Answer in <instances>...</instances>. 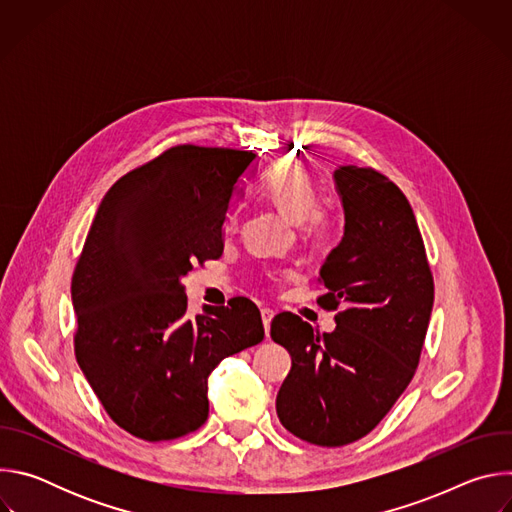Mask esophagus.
<instances>
[{
    "instance_id": "34e87169",
    "label": "esophagus",
    "mask_w": 512,
    "mask_h": 512,
    "mask_svg": "<svg viewBox=\"0 0 512 512\" xmlns=\"http://www.w3.org/2000/svg\"><path fill=\"white\" fill-rule=\"evenodd\" d=\"M273 310H269V308H265V310H261V320H263V328H265V336L269 334V326H271V320H273Z\"/></svg>"
}]
</instances>
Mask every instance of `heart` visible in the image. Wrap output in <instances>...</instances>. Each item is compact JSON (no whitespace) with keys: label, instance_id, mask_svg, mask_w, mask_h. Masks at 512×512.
<instances>
[{"label":"heart","instance_id":"1","mask_svg":"<svg viewBox=\"0 0 512 512\" xmlns=\"http://www.w3.org/2000/svg\"><path fill=\"white\" fill-rule=\"evenodd\" d=\"M261 188L291 223H306V229L312 235H322L328 229V214L318 206L316 184L302 164L294 160H281L273 164L263 174ZM235 221L237 212L233 210L227 227L233 229Z\"/></svg>","mask_w":512,"mask_h":512}]
</instances>
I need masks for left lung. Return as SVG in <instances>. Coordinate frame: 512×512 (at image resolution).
<instances>
[{
    "label": "left lung",
    "mask_w": 512,
    "mask_h": 512,
    "mask_svg": "<svg viewBox=\"0 0 512 512\" xmlns=\"http://www.w3.org/2000/svg\"><path fill=\"white\" fill-rule=\"evenodd\" d=\"M334 186L344 237L320 269L326 294L318 304L342 306L336 330L320 334L289 312L271 322V338L291 356L277 417L324 448L360 440L389 413L415 375L433 308V277L405 194L358 166H338Z\"/></svg>",
    "instance_id": "8db88e82"
}]
</instances>
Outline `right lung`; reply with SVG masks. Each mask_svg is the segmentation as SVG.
<instances>
[{
	"mask_svg": "<svg viewBox=\"0 0 512 512\" xmlns=\"http://www.w3.org/2000/svg\"><path fill=\"white\" fill-rule=\"evenodd\" d=\"M253 152L176 145L101 200L72 275L77 362L109 417L164 442L208 417V375L263 340L257 306L188 314L182 277L223 255V227Z\"/></svg>",
	"mask_w": 512,
	"mask_h": 512,
	"instance_id": "obj_1",
	"label": "right lung"
}]
</instances>
